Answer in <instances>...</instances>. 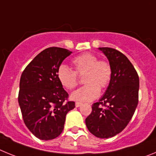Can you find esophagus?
<instances>
[{
    "instance_id": "34e87169",
    "label": "esophagus",
    "mask_w": 156,
    "mask_h": 156,
    "mask_svg": "<svg viewBox=\"0 0 156 156\" xmlns=\"http://www.w3.org/2000/svg\"><path fill=\"white\" fill-rule=\"evenodd\" d=\"M82 103L81 102H76V104H75V105H76V107H80V106H81L82 105Z\"/></svg>"
}]
</instances>
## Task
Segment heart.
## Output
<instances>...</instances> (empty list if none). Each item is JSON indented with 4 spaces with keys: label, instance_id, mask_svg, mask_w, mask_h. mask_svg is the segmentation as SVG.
<instances>
[{
    "label": "heart",
    "instance_id": "obj_1",
    "mask_svg": "<svg viewBox=\"0 0 156 156\" xmlns=\"http://www.w3.org/2000/svg\"><path fill=\"white\" fill-rule=\"evenodd\" d=\"M75 71L66 65H61L57 72L59 82L64 87L73 89L77 85V74L84 75L87 84L71 94V98L77 101L89 102L97 98L101 87L108 86L112 78V68L107 62L98 60L90 53H83L73 60Z\"/></svg>",
    "mask_w": 156,
    "mask_h": 156
}]
</instances>
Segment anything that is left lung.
<instances>
[{
  "label": "left lung",
  "instance_id": "8db88e82",
  "mask_svg": "<svg viewBox=\"0 0 156 156\" xmlns=\"http://www.w3.org/2000/svg\"><path fill=\"white\" fill-rule=\"evenodd\" d=\"M109 62L112 78L107 90L85 122L89 131L99 138H109L127 126L138 104L139 77L129 59L111 48H98ZM101 104L106 107L102 108Z\"/></svg>",
  "mask_w": 156,
  "mask_h": 156
}]
</instances>
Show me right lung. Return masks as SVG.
I'll return each mask as SVG.
<instances>
[{"label":"right lung","instance_id":"add662e5","mask_svg":"<svg viewBox=\"0 0 156 156\" xmlns=\"http://www.w3.org/2000/svg\"><path fill=\"white\" fill-rule=\"evenodd\" d=\"M70 55L64 48H47L22 73L19 107L26 126L41 140L58 137L64 129L66 114L75 108L74 101H66L69 94L57 76L59 66Z\"/></svg>","mask_w":156,"mask_h":156}]
</instances>
